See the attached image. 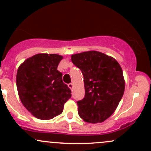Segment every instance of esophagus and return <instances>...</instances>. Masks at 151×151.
Returning a JSON list of instances; mask_svg holds the SVG:
<instances>
[{
  "instance_id": "34e87169",
  "label": "esophagus",
  "mask_w": 151,
  "mask_h": 151,
  "mask_svg": "<svg viewBox=\"0 0 151 151\" xmlns=\"http://www.w3.org/2000/svg\"><path fill=\"white\" fill-rule=\"evenodd\" d=\"M68 86H69V88L71 89V90H72L73 89V84L72 83H69V85H68Z\"/></svg>"
}]
</instances>
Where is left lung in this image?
Instances as JSON below:
<instances>
[{
  "label": "left lung",
  "mask_w": 151,
  "mask_h": 151,
  "mask_svg": "<svg viewBox=\"0 0 151 151\" xmlns=\"http://www.w3.org/2000/svg\"><path fill=\"white\" fill-rule=\"evenodd\" d=\"M71 61L82 71L85 83V97L77 102L79 116L89 123L104 122L116 110L124 92L119 63L95 50L72 55Z\"/></svg>",
  "instance_id": "8db88e82"
}]
</instances>
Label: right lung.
<instances>
[{
  "mask_svg": "<svg viewBox=\"0 0 151 151\" xmlns=\"http://www.w3.org/2000/svg\"><path fill=\"white\" fill-rule=\"evenodd\" d=\"M63 57L40 53L20 65L17 87L22 104L36 118L48 120L60 115L71 91L57 67Z\"/></svg>",
  "mask_w": 151,
  "mask_h": 151,
  "instance_id": "right-lung-1",
  "label": "right lung"
}]
</instances>
